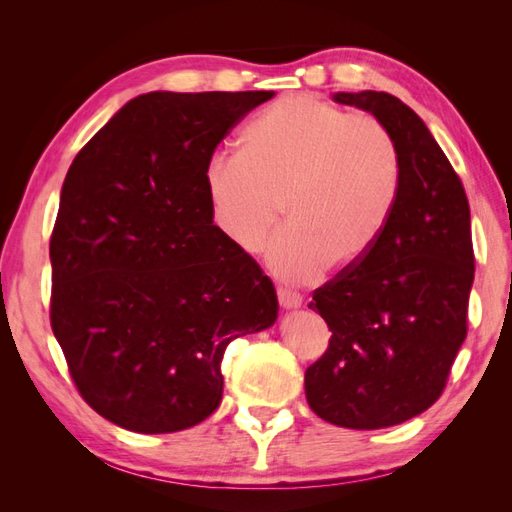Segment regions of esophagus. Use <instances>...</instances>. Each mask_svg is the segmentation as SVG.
Instances as JSON below:
<instances>
[{"instance_id":"1","label":"esophagus","mask_w":512,"mask_h":512,"mask_svg":"<svg viewBox=\"0 0 512 512\" xmlns=\"http://www.w3.org/2000/svg\"><path fill=\"white\" fill-rule=\"evenodd\" d=\"M277 301H280L282 307L292 309V307H299L303 303V297L297 292L288 290V288H277Z\"/></svg>"}]
</instances>
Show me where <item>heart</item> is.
<instances>
[{
    "mask_svg": "<svg viewBox=\"0 0 512 512\" xmlns=\"http://www.w3.org/2000/svg\"><path fill=\"white\" fill-rule=\"evenodd\" d=\"M399 185L389 128L314 96L273 104L243 132L241 158L218 153L205 166L213 224L237 250L258 252L284 211L288 230L269 260L290 280L365 260L391 222Z\"/></svg>",
    "mask_w": 512,
    "mask_h": 512,
    "instance_id": "1",
    "label": "heart"
}]
</instances>
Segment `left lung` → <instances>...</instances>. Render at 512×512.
<instances>
[{
    "label": "left lung",
    "instance_id": "1",
    "mask_svg": "<svg viewBox=\"0 0 512 512\" xmlns=\"http://www.w3.org/2000/svg\"><path fill=\"white\" fill-rule=\"evenodd\" d=\"M333 98L389 128L401 185L374 250L314 290L309 307L331 339L305 371V397L327 423L382 429L436 404L468 335L470 205L455 168L408 104L384 91Z\"/></svg>",
    "mask_w": 512,
    "mask_h": 512
}]
</instances>
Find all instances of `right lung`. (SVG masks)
Segmentation results:
<instances>
[{
	"label": "right lung",
	"mask_w": 512,
	"mask_h": 512,
	"mask_svg": "<svg viewBox=\"0 0 512 512\" xmlns=\"http://www.w3.org/2000/svg\"><path fill=\"white\" fill-rule=\"evenodd\" d=\"M273 91H151L74 158L51 235V327L81 397L138 433L203 423L228 344L271 327L258 262L215 228L205 166Z\"/></svg>",
	"instance_id": "right-lung-1"
}]
</instances>
